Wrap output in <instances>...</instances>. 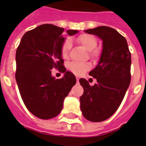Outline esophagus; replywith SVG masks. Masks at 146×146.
<instances>
[{
    "mask_svg": "<svg viewBox=\"0 0 146 146\" xmlns=\"http://www.w3.org/2000/svg\"><path fill=\"white\" fill-rule=\"evenodd\" d=\"M79 80H80V78L76 77V81H77V82H79Z\"/></svg>",
    "mask_w": 146,
    "mask_h": 146,
    "instance_id": "1",
    "label": "esophagus"
}]
</instances>
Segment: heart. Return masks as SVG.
<instances>
[{"label":"heart","mask_w":146,"mask_h":146,"mask_svg":"<svg viewBox=\"0 0 146 146\" xmlns=\"http://www.w3.org/2000/svg\"><path fill=\"white\" fill-rule=\"evenodd\" d=\"M78 44L82 45L86 50L89 51V56L92 58H98L101 54V50L96 48L98 41L95 36L89 34H82L79 35L76 39ZM71 48V42L70 39H66L62 44L60 53L62 57L66 58L68 57L69 53ZM90 65L88 63H77V62H72L68 64V69L76 75H81L85 71L89 70Z\"/></svg>","instance_id":"1"}]
</instances>
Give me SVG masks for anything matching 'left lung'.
I'll return each instance as SVG.
<instances>
[{"instance_id": "obj_1", "label": "left lung", "mask_w": 146, "mask_h": 146, "mask_svg": "<svg viewBox=\"0 0 146 146\" xmlns=\"http://www.w3.org/2000/svg\"><path fill=\"white\" fill-rule=\"evenodd\" d=\"M102 40V51L97 66L89 72L97 83L90 86L80 79L84 92L80 97V108L84 117L101 122L115 113L129 86L131 54L126 38L114 29L98 26L85 30Z\"/></svg>"}]
</instances>
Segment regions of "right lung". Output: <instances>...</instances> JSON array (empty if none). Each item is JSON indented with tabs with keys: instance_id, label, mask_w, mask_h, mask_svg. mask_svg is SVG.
Masks as SVG:
<instances>
[{
	"instance_id": "1",
	"label": "right lung",
	"mask_w": 146,
	"mask_h": 146,
	"mask_svg": "<svg viewBox=\"0 0 146 146\" xmlns=\"http://www.w3.org/2000/svg\"><path fill=\"white\" fill-rule=\"evenodd\" d=\"M64 29L43 24L28 31L22 38L16 52V80L22 99L35 117L48 120L57 116L76 80L66 71L60 53L65 41ZM78 31L67 30L69 35ZM53 67L64 73L61 79L51 76Z\"/></svg>"
}]
</instances>
